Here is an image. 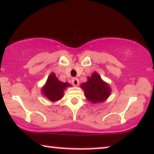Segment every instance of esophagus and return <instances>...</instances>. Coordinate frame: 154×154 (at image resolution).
Segmentation results:
<instances>
[{
	"label": "esophagus",
	"mask_w": 154,
	"mask_h": 154,
	"mask_svg": "<svg viewBox=\"0 0 154 154\" xmlns=\"http://www.w3.org/2000/svg\"><path fill=\"white\" fill-rule=\"evenodd\" d=\"M71 82H72V84H73V86H78V85L79 84V79H78L77 78H73V79H72Z\"/></svg>",
	"instance_id": "34e87169"
}]
</instances>
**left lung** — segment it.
Instances as JSON below:
<instances>
[{
	"label": "left lung",
	"mask_w": 154,
	"mask_h": 154,
	"mask_svg": "<svg viewBox=\"0 0 154 154\" xmlns=\"http://www.w3.org/2000/svg\"><path fill=\"white\" fill-rule=\"evenodd\" d=\"M81 86L84 90L85 97L92 103L104 102L111 93L109 86L102 80L96 72L91 77H88V81L81 84Z\"/></svg>",
	"instance_id": "left-lung-1"
}]
</instances>
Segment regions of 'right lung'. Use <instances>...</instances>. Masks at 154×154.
<instances>
[{
	"label": "right lung",
	"instance_id": "right-lung-1",
	"mask_svg": "<svg viewBox=\"0 0 154 154\" xmlns=\"http://www.w3.org/2000/svg\"><path fill=\"white\" fill-rule=\"evenodd\" d=\"M68 86H70V84L60 81L55 73H52L48 77L46 84L42 88V91L50 101L56 102L63 97V91Z\"/></svg>",
	"mask_w": 154,
	"mask_h": 154
}]
</instances>
